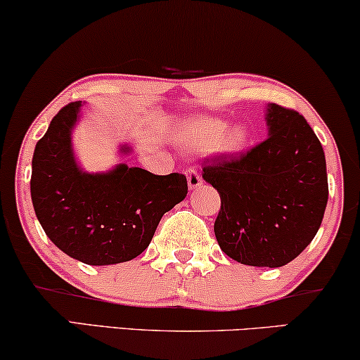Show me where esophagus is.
Segmentation results:
<instances>
[{
  "instance_id": "34e87169",
  "label": "esophagus",
  "mask_w": 360,
  "mask_h": 360,
  "mask_svg": "<svg viewBox=\"0 0 360 360\" xmlns=\"http://www.w3.org/2000/svg\"><path fill=\"white\" fill-rule=\"evenodd\" d=\"M186 176H188V186H189L191 191L201 188L202 177L199 176L198 171H195V169H188V171H186Z\"/></svg>"
}]
</instances>
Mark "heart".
<instances>
[{"instance_id": "obj_1", "label": "heart", "mask_w": 360, "mask_h": 360, "mask_svg": "<svg viewBox=\"0 0 360 360\" xmlns=\"http://www.w3.org/2000/svg\"><path fill=\"white\" fill-rule=\"evenodd\" d=\"M249 133L244 126L226 129V122L214 117H199L189 121L179 134V144L184 148H214L221 153H239L248 146Z\"/></svg>"}]
</instances>
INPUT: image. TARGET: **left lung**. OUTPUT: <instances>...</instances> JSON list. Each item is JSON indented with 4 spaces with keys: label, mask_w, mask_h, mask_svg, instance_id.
I'll return each mask as SVG.
<instances>
[{
    "label": "left lung",
    "mask_w": 360,
    "mask_h": 360,
    "mask_svg": "<svg viewBox=\"0 0 360 360\" xmlns=\"http://www.w3.org/2000/svg\"><path fill=\"white\" fill-rule=\"evenodd\" d=\"M267 138L251 151L206 161L217 189L219 248L245 266L281 267L311 244L329 198L326 156L312 127L294 109L266 108Z\"/></svg>",
    "instance_id": "1"
}]
</instances>
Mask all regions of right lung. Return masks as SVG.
Instances as JSON below:
<instances>
[{
    "instance_id": "obj_1",
    "label": "right lung",
    "mask_w": 360,
    "mask_h": 360,
    "mask_svg": "<svg viewBox=\"0 0 360 360\" xmlns=\"http://www.w3.org/2000/svg\"><path fill=\"white\" fill-rule=\"evenodd\" d=\"M83 103L65 106L38 141L31 165V201L41 227L68 256L89 266L138 257L156 227L188 194L184 174L156 176L124 162L88 172L72 149ZM133 151L127 144L120 153Z\"/></svg>"
}]
</instances>
